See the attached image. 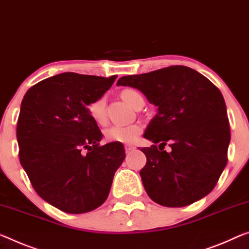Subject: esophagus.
<instances>
[{
    "label": "esophagus",
    "instance_id": "34e87169",
    "mask_svg": "<svg viewBox=\"0 0 249 249\" xmlns=\"http://www.w3.org/2000/svg\"><path fill=\"white\" fill-rule=\"evenodd\" d=\"M124 149H125V152H130V151L135 150L136 147H135V146H131V144H125Z\"/></svg>",
    "mask_w": 249,
    "mask_h": 249
}]
</instances>
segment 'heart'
Returning <instances> with one entry per match:
<instances>
[{"label": "heart", "mask_w": 249, "mask_h": 249, "mask_svg": "<svg viewBox=\"0 0 249 249\" xmlns=\"http://www.w3.org/2000/svg\"><path fill=\"white\" fill-rule=\"evenodd\" d=\"M121 97L130 106L135 107L138 103L143 101L141 94L137 90L124 89L121 92ZM107 99L105 95L95 99L88 106V112L92 120L98 124H105L107 122ZM142 131V127L138 124H114L106 130V137L109 141L121 143H132L138 139Z\"/></svg>", "instance_id": "b5f03b06"}]
</instances>
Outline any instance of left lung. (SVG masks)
I'll list each match as a JSON object with an SVG mask.
<instances>
[{"instance_id":"left-lung-1","label":"left lung","mask_w":249,"mask_h":249,"mask_svg":"<svg viewBox=\"0 0 249 249\" xmlns=\"http://www.w3.org/2000/svg\"><path fill=\"white\" fill-rule=\"evenodd\" d=\"M117 86L136 88L158 108L143 135L154 144L140 149L147 157L140 176L148 196L166 207H185L207 196L226 167L231 141L219 89L183 66L122 76ZM167 143L169 153L163 150Z\"/></svg>"}]
</instances>
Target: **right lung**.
Listing matches in <instances>:
<instances>
[{"label": "right lung", "instance_id": "add662e5", "mask_svg": "<svg viewBox=\"0 0 249 249\" xmlns=\"http://www.w3.org/2000/svg\"><path fill=\"white\" fill-rule=\"evenodd\" d=\"M116 78L64 72L30 88L22 100L20 162L37 195L64 213L101 206L125 158L121 142L99 146L102 133L87 108Z\"/></svg>", "mask_w": 249, "mask_h": 249}]
</instances>
